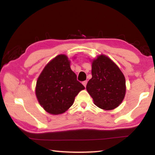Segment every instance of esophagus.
<instances>
[{"mask_svg":"<svg viewBox=\"0 0 155 155\" xmlns=\"http://www.w3.org/2000/svg\"><path fill=\"white\" fill-rule=\"evenodd\" d=\"M82 84L85 86H86V84H87V81H84V82H82Z\"/></svg>","mask_w":155,"mask_h":155,"instance_id":"1","label":"esophagus"}]
</instances>
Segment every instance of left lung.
Wrapping results in <instances>:
<instances>
[{"mask_svg": "<svg viewBox=\"0 0 155 155\" xmlns=\"http://www.w3.org/2000/svg\"><path fill=\"white\" fill-rule=\"evenodd\" d=\"M86 90L97 107L113 110L125 96V78L112 60L101 54L92 62V78L87 83Z\"/></svg>", "mask_w": 155, "mask_h": 155, "instance_id": "left-lung-1", "label": "left lung"}]
</instances>
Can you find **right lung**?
Returning a JSON list of instances; mask_svg holds the SVG:
<instances>
[{"label":"right lung","instance_id":"1","mask_svg":"<svg viewBox=\"0 0 155 155\" xmlns=\"http://www.w3.org/2000/svg\"><path fill=\"white\" fill-rule=\"evenodd\" d=\"M85 88L71 69L70 61L60 54L46 64L38 78L35 93L46 112L61 114L73 105L75 97Z\"/></svg>","mask_w":155,"mask_h":155}]
</instances>
